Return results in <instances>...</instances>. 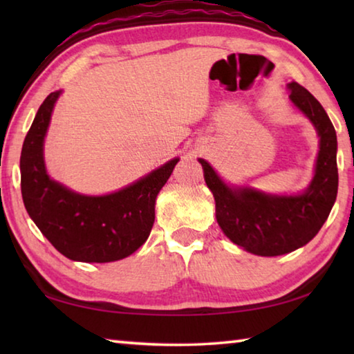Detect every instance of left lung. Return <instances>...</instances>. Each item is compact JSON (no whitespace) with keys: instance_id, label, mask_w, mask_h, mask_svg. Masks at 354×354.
Segmentation results:
<instances>
[{"instance_id":"8db88e82","label":"left lung","mask_w":354,"mask_h":354,"mask_svg":"<svg viewBox=\"0 0 354 354\" xmlns=\"http://www.w3.org/2000/svg\"><path fill=\"white\" fill-rule=\"evenodd\" d=\"M289 98L319 136L314 176L295 195H273L248 185L226 184L205 159H198L215 200V217L232 243L257 256H281L313 241L337 196V136L322 104L298 82H289Z\"/></svg>"}]
</instances>
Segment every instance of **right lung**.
<instances>
[{"label": "right lung", "instance_id": "right-lung-1", "mask_svg": "<svg viewBox=\"0 0 354 354\" xmlns=\"http://www.w3.org/2000/svg\"><path fill=\"white\" fill-rule=\"evenodd\" d=\"M62 91L39 107L21 148V195L29 217L59 253L77 262H113L139 250L151 232L156 196L170 178L175 158L107 195H82L48 175L44 143Z\"/></svg>", "mask_w": 354, "mask_h": 354}]
</instances>
